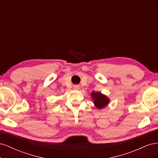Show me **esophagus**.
I'll return each mask as SVG.
<instances>
[{"mask_svg": "<svg viewBox=\"0 0 158 158\" xmlns=\"http://www.w3.org/2000/svg\"><path fill=\"white\" fill-rule=\"evenodd\" d=\"M74 89L75 90H78V89H80V86L78 85H74Z\"/></svg>", "mask_w": 158, "mask_h": 158, "instance_id": "esophagus-1", "label": "esophagus"}]
</instances>
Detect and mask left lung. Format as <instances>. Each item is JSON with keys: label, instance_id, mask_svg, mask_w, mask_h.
Returning <instances> with one entry per match:
<instances>
[{"label": "left lung", "instance_id": "1", "mask_svg": "<svg viewBox=\"0 0 158 158\" xmlns=\"http://www.w3.org/2000/svg\"><path fill=\"white\" fill-rule=\"evenodd\" d=\"M90 95L92 98V99L94 102V106L98 109H102L105 108L109 103V98L107 95L102 94L100 92H92Z\"/></svg>", "mask_w": 158, "mask_h": 158}]
</instances>
